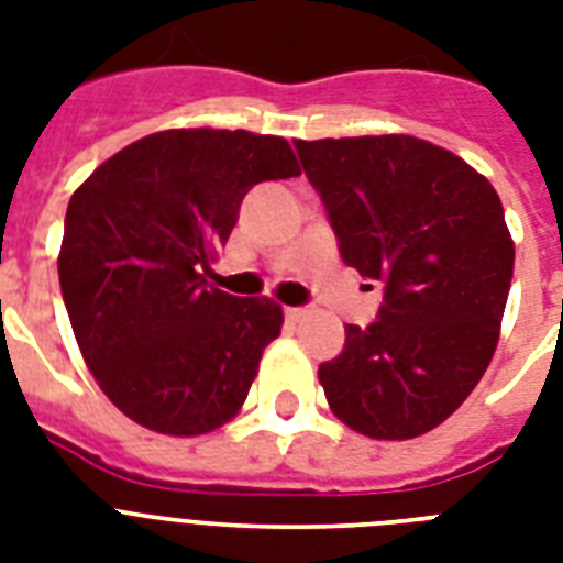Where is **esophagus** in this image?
Masks as SVG:
<instances>
[{"instance_id": "obj_1", "label": "esophagus", "mask_w": 563, "mask_h": 563, "mask_svg": "<svg viewBox=\"0 0 563 563\" xmlns=\"http://www.w3.org/2000/svg\"><path fill=\"white\" fill-rule=\"evenodd\" d=\"M307 316V309H300V307H286V318L289 321H300V318Z\"/></svg>"}]
</instances>
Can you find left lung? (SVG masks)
<instances>
[{
	"label": "left lung",
	"instance_id": "obj_1",
	"mask_svg": "<svg viewBox=\"0 0 563 563\" xmlns=\"http://www.w3.org/2000/svg\"><path fill=\"white\" fill-rule=\"evenodd\" d=\"M342 260L383 283L371 327L347 324L344 351L318 368L342 423L418 438L453 415L497 351L515 242L488 178L409 134L295 140Z\"/></svg>",
	"mask_w": 563,
	"mask_h": 563
}]
</instances>
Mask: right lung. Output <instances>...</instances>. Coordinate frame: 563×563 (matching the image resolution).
<instances>
[{"label": "right lung", "mask_w": 563, "mask_h": 563, "mask_svg": "<svg viewBox=\"0 0 563 563\" xmlns=\"http://www.w3.org/2000/svg\"><path fill=\"white\" fill-rule=\"evenodd\" d=\"M295 175L283 136L172 128L125 145L69 198L57 274L75 342L140 427L192 438L239 415L283 309L207 286V268L247 189Z\"/></svg>", "instance_id": "right-lung-1"}]
</instances>
